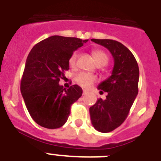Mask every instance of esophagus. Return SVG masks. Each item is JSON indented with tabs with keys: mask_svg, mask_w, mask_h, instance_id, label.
<instances>
[{
	"mask_svg": "<svg viewBox=\"0 0 161 161\" xmlns=\"http://www.w3.org/2000/svg\"><path fill=\"white\" fill-rule=\"evenodd\" d=\"M88 93H89V91H88V90H86V89H84V90H83V95L87 94Z\"/></svg>",
	"mask_w": 161,
	"mask_h": 161,
	"instance_id": "esophagus-1",
	"label": "esophagus"
}]
</instances>
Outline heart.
I'll return each instance as SVG.
<instances>
[{
	"label": "heart",
	"mask_w": 161,
	"mask_h": 161,
	"mask_svg": "<svg viewBox=\"0 0 161 161\" xmlns=\"http://www.w3.org/2000/svg\"><path fill=\"white\" fill-rule=\"evenodd\" d=\"M93 56L97 65H105L107 64L109 58L108 55L102 50L96 49L92 52ZM78 52H74L72 55L69 56L68 59V65L72 69H75L76 68V63H77ZM75 81L83 88H89L92 85L96 82V76L91 75V74L86 73V72H80L75 76Z\"/></svg>",
	"instance_id": "1"
}]
</instances>
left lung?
<instances>
[{
  "mask_svg": "<svg viewBox=\"0 0 161 161\" xmlns=\"http://www.w3.org/2000/svg\"><path fill=\"white\" fill-rule=\"evenodd\" d=\"M91 41L107 48L114 59L112 75L97 87L100 93H107L106 100L99 98L89 108L94 128L107 133L119 127L128 115L139 91V66L133 54L121 42L95 38Z\"/></svg>",
  "mask_w": 161,
  "mask_h": 161,
  "instance_id": "left-lung-1",
  "label": "left lung"
}]
</instances>
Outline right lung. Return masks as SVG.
<instances>
[{
    "instance_id": "right-lung-1",
    "label": "right lung",
    "mask_w": 161,
    "mask_h": 161,
    "mask_svg": "<svg viewBox=\"0 0 161 161\" xmlns=\"http://www.w3.org/2000/svg\"><path fill=\"white\" fill-rule=\"evenodd\" d=\"M88 39L54 35L31 49L21 80V93L25 106L35 123L45 128L64 125L71 106L82 95L77 85L64 89L59 85L69 69V56Z\"/></svg>"
}]
</instances>
